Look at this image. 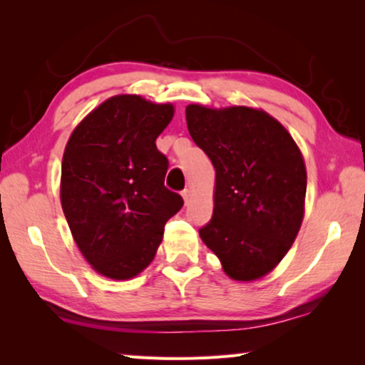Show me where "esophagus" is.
<instances>
[{
	"label": "esophagus",
	"instance_id": "obj_1",
	"mask_svg": "<svg viewBox=\"0 0 365 365\" xmlns=\"http://www.w3.org/2000/svg\"><path fill=\"white\" fill-rule=\"evenodd\" d=\"M182 196H183L185 205H188V201H190V197H191V191H190L188 188H185V190L182 191Z\"/></svg>",
	"mask_w": 365,
	"mask_h": 365
}]
</instances>
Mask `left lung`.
Masks as SVG:
<instances>
[{"label":"left lung","instance_id":"8db88e82","mask_svg":"<svg viewBox=\"0 0 365 365\" xmlns=\"http://www.w3.org/2000/svg\"><path fill=\"white\" fill-rule=\"evenodd\" d=\"M195 143L215 169L212 219L200 237L233 280L261 279L292 248L304 215L299 148L264 110L187 108Z\"/></svg>","mask_w":365,"mask_h":365}]
</instances>
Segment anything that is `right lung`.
<instances>
[{
  "instance_id": "right-lung-1",
  "label": "right lung",
  "mask_w": 365,
  "mask_h": 365,
  "mask_svg": "<svg viewBox=\"0 0 365 365\" xmlns=\"http://www.w3.org/2000/svg\"><path fill=\"white\" fill-rule=\"evenodd\" d=\"M172 117V104L113 96L67 141L61 205L78 250L109 279H132L148 267L165 222L183 206L165 188L169 160L156 146Z\"/></svg>"
}]
</instances>
